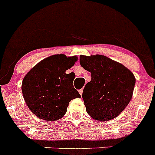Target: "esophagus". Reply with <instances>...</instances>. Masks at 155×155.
<instances>
[{
    "label": "esophagus",
    "mask_w": 155,
    "mask_h": 155,
    "mask_svg": "<svg viewBox=\"0 0 155 155\" xmlns=\"http://www.w3.org/2000/svg\"><path fill=\"white\" fill-rule=\"evenodd\" d=\"M79 94H80V95H81H81H82L83 90H81H81H79Z\"/></svg>",
    "instance_id": "34e87169"
}]
</instances>
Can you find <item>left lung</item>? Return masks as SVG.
<instances>
[{
	"mask_svg": "<svg viewBox=\"0 0 155 155\" xmlns=\"http://www.w3.org/2000/svg\"><path fill=\"white\" fill-rule=\"evenodd\" d=\"M79 62L83 68L91 73V81L87 84L82 94L87 114L99 121L115 118L132 98L136 84L133 74L104 55H81Z\"/></svg>",
	"mask_w": 155,
	"mask_h": 155,
	"instance_id": "left-lung-1",
	"label": "left lung"
}]
</instances>
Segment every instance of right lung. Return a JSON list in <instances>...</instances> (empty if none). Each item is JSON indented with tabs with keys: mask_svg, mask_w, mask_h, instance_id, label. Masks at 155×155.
I'll return each mask as SVG.
<instances>
[{
	"mask_svg": "<svg viewBox=\"0 0 155 155\" xmlns=\"http://www.w3.org/2000/svg\"><path fill=\"white\" fill-rule=\"evenodd\" d=\"M76 60V56L52 55L37 64L25 76L23 97L38 118L50 122L60 120L66 113L69 102L81 97L73 84L75 74L65 73Z\"/></svg>",
	"mask_w": 155,
	"mask_h": 155,
	"instance_id": "right-lung-1",
	"label": "right lung"
}]
</instances>
